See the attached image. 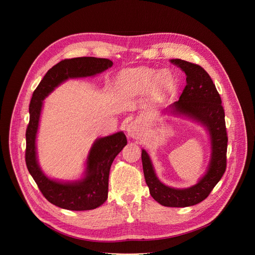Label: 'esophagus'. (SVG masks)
Listing matches in <instances>:
<instances>
[{"label": "esophagus", "instance_id": "obj_1", "mask_svg": "<svg viewBox=\"0 0 255 255\" xmlns=\"http://www.w3.org/2000/svg\"><path fill=\"white\" fill-rule=\"evenodd\" d=\"M127 133H128V136L132 138H138V136L141 135L142 130L136 122H132L127 126Z\"/></svg>", "mask_w": 255, "mask_h": 255}]
</instances>
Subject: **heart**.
Segmentation results:
<instances>
[{
    "label": "heart",
    "mask_w": 255,
    "mask_h": 255,
    "mask_svg": "<svg viewBox=\"0 0 255 255\" xmlns=\"http://www.w3.org/2000/svg\"><path fill=\"white\" fill-rule=\"evenodd\" d=\"M154 82L158 92H165L172 85V78L167 71L158 72L153 68H142L123 72L119 78V87L125 93H133L149 87Z\"/></svg>",
    "instance_id": "b5f03b06"
}]
</instances>
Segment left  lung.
<instances>
[{
  "label": "left lung",
  "mask_w": 255,
  "mask_h": 255,
  "mask_svg": "<svg viewBox=\"0 0 255 255\" xmlns=\"http://www.w3.org/2000/svg\"><path fill=\"white\" fill-rule=\"evenodd\" d=\"M169 61L187 76V85L179 100L171 105V108L174 112L193 117L208 128L212 144L209 169L197 185L178 190L160 183L145 150H142L141 158L145 181L152 198L165 207H189L204 201L226 170L228 136L225 112L219 93L208 72L201 65L178 58Z\"/></svg>",
  "instance_id": "8db88e82"
}]
</instances>
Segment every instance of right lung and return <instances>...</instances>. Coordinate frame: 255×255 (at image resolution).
<instances>
[{"label": "right lung", "instance_id": "right-lung-1", "mask_svg": "<svg viewBox=\"0 0 255 255\" xmlns=\"http://www.w3.org/2000/svg\"><path fill=\"white\" fill-rule=\"evenodd\" d=\"M113 65L107 58L76 57L64 59L52 66L32 95L29 105L30 119L26 129L25 161L36 185L51 204L66 210L96 209L108 198L109 172L117 154L127 144L123 132L98 139L90 151L84 179L62 184L44 175L36 159L35 138L38 129L42 101L55 87L67 79L95 76Z\"/></svg>", "mask_w": 255, "mask_h": 255}]
</instances>
